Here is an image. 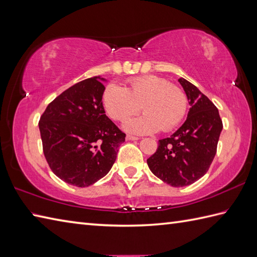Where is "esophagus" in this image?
<instances>
[{"instance_id":"obj_1","label":"esophagus","mask_w":257,"mask_h":257,"mask_svg":"<svg viewBox=\"0 0 257 257\" xmlns=\"http://www.w3.org/2000/svg\"><path fill=\"white\" fill-rule=\"evenodd\" d=\"M125 139H127V140H133V141L139 140L138 137H135V136H130V135H127V137H125Z\"/></svg>"}]
</instances>
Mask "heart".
Here are the masks:
<instances>
[{
    "instance_id": "1",
    "label": "heart",
    "mask_w": 257,
    "mask_h": 257,
    "mask_svg": "<svg viewBox=\"0 0 257 257\" xmlns=\"http://www.w3.org/2000/svg\"><path fill=\"white\" fill-rule=\"evenodd\" d=\"M102 106L116 121H124L143 106V116L128 120L123 127L129 133L146 135L176 128L187 113L188 98L181 88L165 78L140 76L129 79L127 88L109 84L102 92Z\"/></svg>"
}]
</instances>
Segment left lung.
I'll return each instance as SVG.
<instances>
[{
	"label": "left lung",
	"instance_id": "8db88e82",
	"mask_svg": "<svg viewBox=\"0 0 257 257\" xmlns=\"http://www.w3.org/2000/svg\"><path fill=\"white\" fill-rule=\"evenodd\" d=\"M190 103L188 118L169 138L159 140L147 163L156 177L172 187L198 181L214 159L223 123L209 98L184 78H180Z\"/></svg>",
	"mask_w": 257,
	"mask_h": 257
}]
</instances>
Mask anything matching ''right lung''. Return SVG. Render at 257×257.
Returning a JSON list of instances; mask_svg holds the SVG:
<instances>
[{
  "label": "right lung",
  "mask_w": 257,
  "mask_h": 257,
  "mask_svg": "<svg viewBox=\"0 0 257 257\" xmlns=\"http://www.w3.org/2000/svg\"><path fill=\"white\" fill-rule=\"evenodd\" d=\"M103 80V78H101ZM99 77L79 81L48 103L40 118L45 159L54 174L85 188L110 171L122 133L106 116Z\"/></svg>",
  "instance_id": "add662e5"
}]
</instances>
